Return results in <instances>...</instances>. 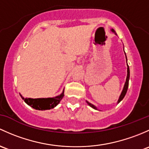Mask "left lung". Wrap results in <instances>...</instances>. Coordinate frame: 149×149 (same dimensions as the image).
<instances>
[{"label": "left lung", "mask_w": 149, "mask_h": 149, "mask_svg": "<svg viewBox=\"0 0 149 149\" xmlns=\"http://www.w3.org/2000/svg\"><path fill=\"white\" fill-rule=\"evenodd\" d=\"M111 31L113 32V33H114L115 34H116V36H117V33H116V31H114V29H111ZM123 50H124V49H123ZM125 57H126V55H125ZM126 62H127V58H126ZM127 67H127V77H126V80H125V85H124L123 89V90H122V93H121L120 97H119L118 100V103H119V102H120V101L122 100L123 99L124 97H125V94H126L127 90H128V82H129V78H130V70H129V67H128V63H127ZM86 102H87V103L88 104V105H90V106L91 107V108L95 109V110H97V107L95 106L94 105H93V104L90 103V102H89L88 101H87V100H86Z\"/></svg>", "instance_id": "8db88e82"}]
</instances>
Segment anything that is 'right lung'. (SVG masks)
<instances>
[{"label": "right lung", "mask_w": 149, "mask_h": 149, "mask_svg": "<svg viewBox=\"0 0 149 149\" xmlns=\"http://www.w3.org/2000/svg\"><path fill=\"white\" fill-rule=\"evenodd\" d=\"M64 90H63L62 93L59 95L54 97L47 98H35V99H33V98H25L23 97L21 94H20V95L24 100V102L31 108L39 110H50V109L56 107L60 102L61 100L63 98L64 95Z\"/></svg>", "instance_id": "obj_1"}]
</instances>
